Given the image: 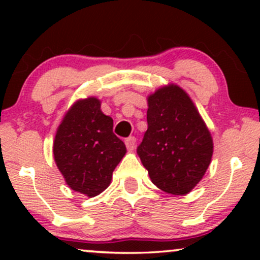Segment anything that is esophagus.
<instances>
[{"label": "esophagus", "mask_w": 260, "mask_h": 260, "mask_svg": "<svg viewBox=\"0 0 260 260\" xmlns=\"http://www.w3.org/2000/svg\"><path fill=\"white\" fill-rule=\"evenodd\" d=\"M124 143H126V147L128 150H134L136 149V138L134 137H129V138H127L126 140H124Z\"/></svg>", "instance_id": "1"}]
</instances>
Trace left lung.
Wrapping results in <instances>:
<instances>
[{"instance_id": "8db88e82", "label": "left lung", "mask_w": 260, "mask_h": 260, "mask_svg": "<svg viewBox=\"0 0 260 260\" xmlns=\"http://www.w3.org/2000/svg\"><path fill=\"white\" fill-rule=\"evenodd\" d=\"M148 129L137 149L157 188L188 194L210 165L213 138L189 95L181 86H161L148 96Z\"/></svg>"}]
</instances>
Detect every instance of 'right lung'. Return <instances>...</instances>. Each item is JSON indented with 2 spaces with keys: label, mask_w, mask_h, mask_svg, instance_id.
I'll list each match as a JSON object with an SVG mask.
<instances>
[{
  "label": "right lung",
  "mask_w": 260,
  "mask_h": 260,
  "mask_svg": "<svg viewBox=\"0 0 260 260\" xmlns=\"http://www.w3.org/2000/svg\"><path fill=\"white\" fill-rule=\"evenodd\" d=\"M90 96L70 107L56 131L53 159L71 189L89 198L110 186L126 145L112 132L113 120Z\"/></svg>",
  "instance_id": "1"
}]
</instances>
